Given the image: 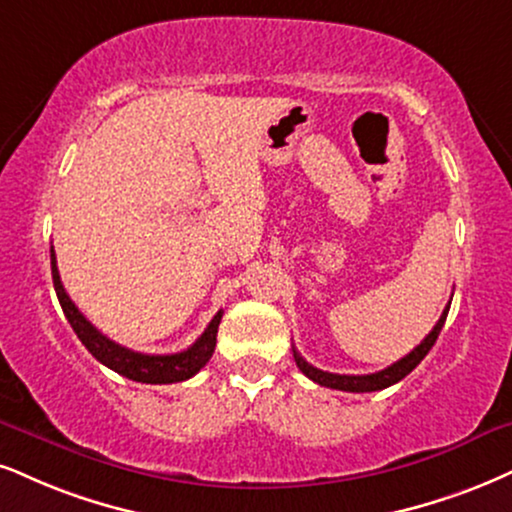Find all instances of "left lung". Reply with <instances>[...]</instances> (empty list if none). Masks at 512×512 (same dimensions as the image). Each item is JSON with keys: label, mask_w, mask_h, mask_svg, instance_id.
Here are the masks:
<instances>
[{"label": "left lung", "mask_w": 512, "mask_h": 512, "mask_svg": "<svg viewBox=\"0 0 512 512\" xmlns=\"http://www.w3.org/2000/svg\"><path fill=\"white\" fill-rule=\"evenodd\" d=\"M449 308H451V301H449V306L444 308V313H441L437 325L432 327V332L427 334V337L422 339V342L408 353V356H403L401 361L391 363L389 368H384L380 372H372V375H337V372L318 370V368H313L311 363H306L304 358L299 356V351H296V349H294V361H296V365H299V370L308 377V380L320 384V387H330V389H339V391H353V394L387 389V387H391V384L401 382L403 377L408 375V372H413L415 368H418V363L427 356V353H430L434 342H437L441 327H444V323H446Z\"/></svg>", "instance_id": "1"}]
</instances>
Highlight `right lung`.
<instances>
[{
  "label": "right lung",
  "instance_id": "add662e5",
  "mask_svg": "<svg viewBox=\"0 0 512 512\" xmlns=\"http://www.w3.org/2000/svg\"><path fill=\"white\" fill-rule=\"evenodd\" d=\"M52 280H54L56 296H59V304L63 308V315L68 318V323H71L73 332L78 334L80 342L85 344V349L90 351L99 363H104L106 368L118 372V375L128 377L132 382L173 384V382L189 380V377L197 375V372L208 363V358L213 356L223 311L213 315V320L208 323L204 334H201L189 349L180 353H166V356H151V353H137V351L125 349V346L116 344L113 339L104 337V334L78 311V306L73 304L71 296L66 294V289L61 285L59 268H56L54 246H52Z\"/></svg>",
  "mask_w": 512,
  "mask_h": 512
}]
</instances>
